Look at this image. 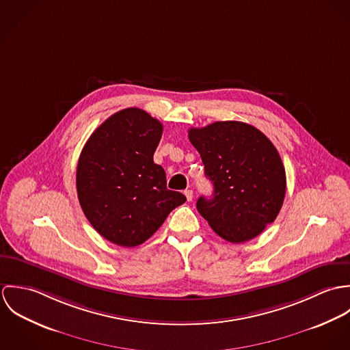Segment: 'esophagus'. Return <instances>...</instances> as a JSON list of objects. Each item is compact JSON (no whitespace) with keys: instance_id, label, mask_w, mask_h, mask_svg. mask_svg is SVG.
<instances>
[{"instance_id":"esophagus-1","label":"esophagus","mask_w":350,"mask_h":350,"mask_svg":"<svg viewBox=\"0 0 350 350\" xmlns=\"http://www.w3.org/2000/svg\"><path fill=\"white\" fill-rule=\"evenodd\" d=\"M185 196H186V198H187L189 202H190V200H193V197H194L193 190H186V191H185Z\"/></svg>"}]
</instances>
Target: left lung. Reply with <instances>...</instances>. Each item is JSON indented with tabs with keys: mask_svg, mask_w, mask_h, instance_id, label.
<instances>
[{
	"mask_svg": "<svg viewBox=\"0 0 350 350\" xmlns=\"http://www.w3.org/2000/svg\"><path fill=\"white\" fill-rule=\"evenodd\" d=\"M200 152L211 198L197 208L224 240L239 244L258 236L278 217L286 196V171L279 152L257 128L240 121H217L189 129Z\"/></svg>",
	"mask_w": 350,
	"mask_h": 350,
	"instance_id": "obj_1",
	"label": "left lung"
}]
</instances>
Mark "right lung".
I'll list each match as a JSON object with an SVG mask.
<instances>
[{
  "mask_svg": "<svg viewBox=\"0 0 350 350\" xmlns=\"http://www.w3.org/2000/svg\"><path fill=\"white\" fill-rule=\"evenodd\" d=\"M163 125L139 107L110 116L81 152L77 191L92 226L107 241L137 247L186 202L167 189L165 172L153 163Z\"/></svg>",
  "mask_w": 350,
  "mask_h": 350,
  "instance_id": "1",
  "label": "right lung"
}]
</instances>
